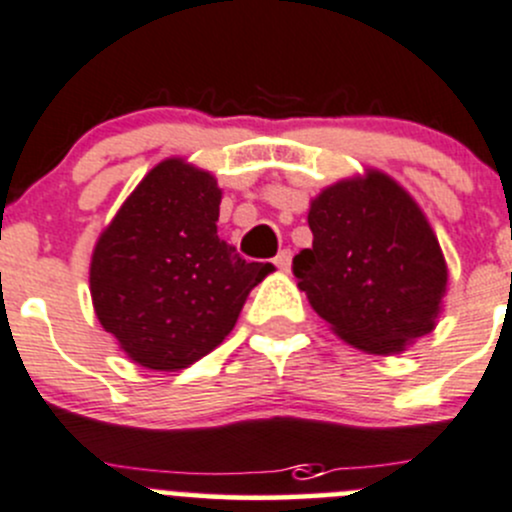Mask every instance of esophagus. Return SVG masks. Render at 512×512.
<instances>
[{
    "label": "esophagus",
    "instance_id": "34e87169",
    "mask_svg": "<svg viewBox=\"0 0 512 512\" xmlns=\"http://www.w3.org/2000/svg\"><path fill=\"white\" fill-rule=\"evenodd\" d=\"M272 262H275L277 270H280V272H287V270H290V265H292V252H290V250H282L280 255H277L275 260H272Z\"/></svg>",
    "mask_w": 512,
    "mask_h": 512
}]
</instances>
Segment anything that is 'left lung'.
<instances>
[{
    "label": "left lung",
    "instance_id": "8db88e82",
    "mask_svg": "<svg viewBox=\"0 0 512 512\" xmlns=\"http://www.w3.org/2000/svg\"><path fill=\"white\" fill-rule=\"evenodd\" d=\"M312 247L292 260L297 287L347 345L398 355L438 325L448 262L428 217L380 170L325 187L310 202Z\"/></svg>",
    "mask_w": 512,
    "mask_h": 512
}]
</instances>
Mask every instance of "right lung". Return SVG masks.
<instances>
[{"mask_svg": "<svg viewBox=\"0 0 512 512\" xmlns=\"http://www.w3.org/2000/svg\"><path fill=\"white\" fill-rule=\"evenodd\" d=\"M220 202L210 172L170 157L142 177L94 245V315L147 370H182L215 350L272 272L217 237Z\"/></svg>", "mask_w": 512, "mask_h": 512, "instance_id": "1", "label": "right lung"}]
</instances>
